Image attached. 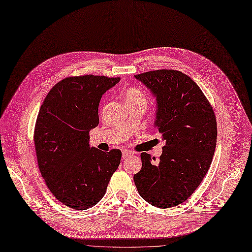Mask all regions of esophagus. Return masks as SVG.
Segmentation results:
<instances>
[{
	"instance_id": "34e87169",
	"label": "esophagus",
	"mask_w": 252,
	"mask_h": 252,
	"mask_svg": "<svg viewBox=\"0 0 252 252\" xmlns=\"http://www.w3.org/2000/svg\"><path fill=\"white\" fill-rule=\"evenodd\" d=\"M133 155H134V153L131 152V151H128V150H124V151H123V157H124V158L131 157V156H133Z\"/></svg>"
}]
</instances>
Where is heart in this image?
Returning <instances> with one entry per match:
<instances>
[{
    "mask_svg": "<svg viewBox=\"0 0 252 252\" xmlns=\"http://www.w3.org/2000/svg\"><path fill=\"white\" fill-rule=\"evenodd\" d=\"M125 99L126 104H136V102H142L144 105L146 104L145 93L136 87H131L126 90Z\"/></svg>",
    "mask_w": 252,
    "mask_h": 252,
    "instance_id": "heart-1",
    "label": "heart"
}]
</instances>
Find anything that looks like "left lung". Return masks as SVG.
Returning a JSON list of instances; mask_svg holds the SVG:
<instances>
[{
	"label": "left lung",
	"instance_id": "left-lung-1",
	"mask_svg": "<svg viewBox=\"0 0 252 252\" xmlns=\"http://www.w3.org/2000/svg\"><path fill=\"white\" fill-rule=\"evenodd\" d=\"M135 78L157 97L156 127L166 140L156 162L141 154L135 185L154 207L179 206L198 188L211 166L217 141L215 113L197 84L182 71L158 69Z\"/></svg>",
	"mask_w": 252,
	"mask_h": 252
}]
</instances>
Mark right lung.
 I'll return each mask as SVG.
<instances>
[{
	"mask_svg": "<svg viewBox=\"0 0 252 252\" xmlns=\"http://www.w3.org/2000/svg\"><path fill=\"white\" fill-rule=\"evenodd\" d=\"M119 80L93 74L65 78L39 109L34 128L37 162L51 193L68 208L95 206L120 164L119 150L105 153L89 146L101 95Z\"/></svg>",
	"mask_w": 252,
	"mask_h": 252,
	"instance_id": "obj_1",
	"label": "right lung"
}]
</instances>
